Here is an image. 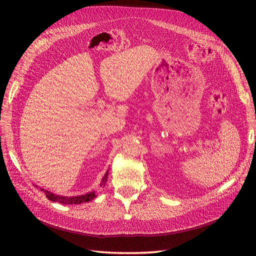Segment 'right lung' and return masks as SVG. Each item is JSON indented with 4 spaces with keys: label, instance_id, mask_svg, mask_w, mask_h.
Masks as SVG:
<instances>
[{
    "label": "right lung",
    "instance_id": "obj_1",
    "mask_svg": "<svg viewBox=\"0 0 256 256\" xmlns=\"http://www.w3.org/2000/svg\"><path fill=\"white\" fill-rule=\"evenodd\" d=\"M108 174H109V172H106L102 178V184H100V186H104L106 184V180H108ZM37 187V186H36ZM40 190H42L46 196L48 198V200H52V202H58L60 204H69V205H76V204H82V203H85V202H90V200H92L94 198H96V194H95V191H90L88 193H86V194H83V196H58V194H54V193L48 191V190H44L42 188H40Z\"/></svg>",
    "mask_w": 256,
    "mask_h": 256
}]
</instances>
